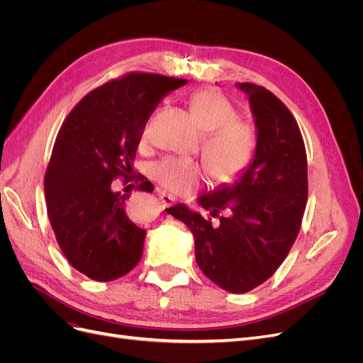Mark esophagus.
Here are the masks:
<instances>
[{
    "label": "esophagus",
    "instance_id": "1",
    "mask_svg": "<svg viewBox=\"0 0 363 363\" xmlns=\"http://www.w3.org/2000/svg\"><path fill=\"white\" fill-rule=\"evenodd\" d=\"M157 195H159V199L162 200V203H164V206H169V204H172V203L177 201V199H175L174 195H171V194H169V192H167V191L157 189Z\"/></svg>",
    "mask_w": 363,
    "mask_h": 363
}]
</instances>
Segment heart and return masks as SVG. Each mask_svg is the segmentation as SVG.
Wrapping results in <instances>:
<instances>
[{
    "instance_id": "obj_1",
    "label": "heart",
    "mask_w": 363,
    "mask_h": 363,
    "mask_svg": "<svg viewBox=\"0 0 363 363\" xmlns=\"http://www.w3.org/2000/svg\"><path fill=\"white\" fill-rule=\"evenodd\" d=\"M189 108L196 127L206 135L203 155L219 179L242 169L255 151V131L245 121L236 119V108L216 89L192 95ZM147 138V130L142 139ZM150 172L163 188L175 194H191L206 180V169L192 159L167 156L152 163Z\"/></svg>"
}]
</instances>
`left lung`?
<instances>
[{
    "label": "left lung",
    "mask_w": 363,
    "mask_h": 363,
    "mask_svg": "<svg viewBox=\"0 0 363 363\" xmlns=\"http://www.w3.org/2000/svg\"><path fill=\"white\" fill-rule=\"evenodd\" d=\"M236 87L247 95L255 118V155L233 182L196 199L211 216L225 215L212 225L211 216L186 204L167 212L191 230L195 260L204 276L224 291L244 294L277 271L300 232L307 157L300 128L276 95L252 83Z\"/></svg>",
    "instance_id": "8db88e82"
}]
</instances>
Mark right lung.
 I'll return each instance as SVG.
<instances>
[{"mask_svg":"<svg viewBox=\"0 0 363 363\" xmlns=\"http://www.w3.org/2000/svg\"><path fill=\"white\" fill-rule=\"evenodd\" d=\"M186 83L127 74L87 94L59 131L45 174L50 224L65 257L92 280L123 277L142 257L147 232L127 215L130 195L111 184L118 175L133 174L148 118L164 95ZM152 189L147 180L138 188Z\"/></svg>","mask_w":363,"mask_h":363,"instance_id":"right-lung-1","label":"right lung"}]
</instances>
